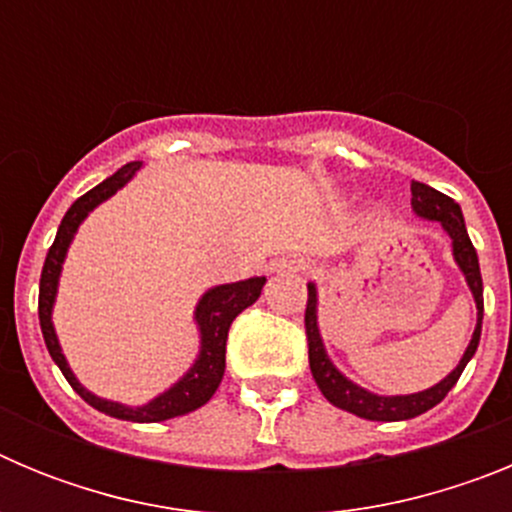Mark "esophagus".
I'll return each mask as SVG.
<instances>
[{
	"instance_id": "obj_1",
	"label": "esophagus",
	"mask_w": 512,
	"mask_h": 512,
	"mask_svg": "<svg viewBox=\"0 0 512 512\" xmlns=\"http://www.w3.org/2000/svg\"><path fill=\"white\" fill-rule=\"evenodd\" d=\"M297 269H302V264L300 261H292V259H279V261H274V264H271V274H284V271H297Z\"/></svg>"
}]
</instances>
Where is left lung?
I'll return each instance as SVG.
<instances>
[{"mask_svg": "<svg viewBox=\"0 0 512 512\" xmlns=\"http://www.w3.org/2000/svg\"><path fill=\"white\" fill-rule=\"evenodd\" d=\"M413 192V212L420 220H431L443 228V233L451 238V256L459 271L464 274L469 292L477 305V325H474L472 341H469L467 351L461 354L459 364L451 369L441 382H436L428 390L410 392V395H379V392L366 390L354 379H348L346 374L333 364L328 356L323 336H320V323H318V284L307 282V310H305V328H307V346H310V372L315 384L320 387L325 400L336 408L354 413L364 420H382V423H395V420H410L423 415L425 410L436 408L443 397L449 395V390L459 382L464 366L472 361L474 351L479 346V336H482V315H485V300H482V274H479V259L474 251L472 241H469L467 225H464V215L461 207L456 205L451 197L441 194L438 189L428 187L423 182L410 184Z\"/></svg>", "mask_w": 512, "mask_h": 512, "instance_id": "8db88e82", "label": "left lung"}]
</instances>
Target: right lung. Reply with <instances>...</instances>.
<instances>
[{"label": "right lung", "mask_w": 512, "mask_h": 512, "mask_svg": "<svg viewBox=\"0 0 512 512\" xmlns=\"http://www.w3.org/2000/svg\"><path fill=\"white\" fill-rule=\"evenodd\" d=\"M140 169H143L140 161L122 166L115 174L107 176L102 184L89 189L87 194H81L79 200L69 207V212L63 215L61 225H58L56 241L48 248L43 274H40L38 315L48 354H51V359L58 364V369L63 372L66 382L74 387V392L81 400L89 402V405H92L94 410H99V413L110 415V418L133 420V423H161V420L176 418V415H187L192 413V410L202 408V405L215 395V390L220 387L225 374V341H228L230 323H233L238 312H243L248 305H253V302L259 300L261 289H264L266 284V277H251L243 279V282L217 284V287L207 289L205 295L197 300V307H194V325H197V333H200V351H197V359L192 361V366H189L182 377L176 379L171 387H166L164 392H158L153 400L143 402V405H125V402L107 400V397H99L94 395V392H89L87 387L76 379L74 369L69 366V359H66L61 341H58L56 325H53V307H56L63 261L69 256L74 235L79 233L81 223L87 220L89 212H94L102 202L115 197Z\"/></svg>", "instance_id": "obj_1"}]
</instances>
